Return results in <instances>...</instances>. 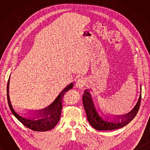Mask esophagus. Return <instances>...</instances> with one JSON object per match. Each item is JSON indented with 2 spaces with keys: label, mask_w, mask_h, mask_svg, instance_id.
Masks as SVG:
<instances>
[{
  "label": "esophagus",
  "mask_w": 150,
  "mask_h": 150,
  "mask_svg": "<svg viewBox=\"0 0 150 150\" xmlns=\"http://www.w3.org/2000/svg\"><path fill=\"white\" fill-rule=\"evenodd\" d=\"M75 86L79 89H82L86 85V82L83 79H79L75 84Z\"/></svg>",
  "instance_id": "esophagus-1"
}]
</instances>
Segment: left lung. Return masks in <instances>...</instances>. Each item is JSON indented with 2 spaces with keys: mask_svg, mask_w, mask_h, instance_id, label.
<instances>
[{
  "mask_svg": "<svg viewBox=\"0 0 150 150\" xmlns=\"http://www.w3.org/2000/svg\"><path fill=\"white\" fill-rule=\"evenodd\" d=\"M141 100V93L138 103H137L134 108L126 115H122V116H117V119H115L114 121L105 120L103 119L95 109L93 100L91 94L86 90L84 91V94L82 95V103L87 115V119L90 125L93 128L97 130H113L119 129L126 126L134 119L138 113ZM121 122H120V120Z\"/></svg>",
  "mask_w": 150,
  "mask_h": 150,
  "instance_id": "left-lung-1",
  "label": "left lung"
}]
</instances>
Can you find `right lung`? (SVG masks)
Here are the masks:
<instances>
[{"mask_svg": "<svg viewBox=\"0 0 150 150\" xmlns=\"http://www.w3.org/2000/svg\"><path fill=\"white\" fill-rule=\"evenodd\" d=\"M9 80L7 84V98L8 103L12 113L20 122L25 126L26 128L33 131L37 132H46L49 131L55 128V126L59 122L60 118V114H61V110L62 108V100L64 95L67 91L71 89L73 86V84L71 83L68 86L66 87L62 91L59 96L57 97L55 101L52 104H51L48 107L44 108L43 110H40V111H37V117H42L40 119H30V118H25L16 113V111L13 108L9 96Z\"/></svg>", "mask_w": 150, "mask_h": 150, "instance_id": "add662e5", "label": "right lung"}]
</instances>
